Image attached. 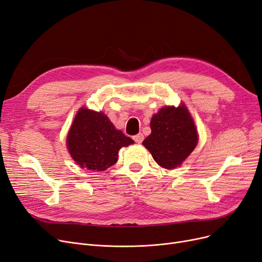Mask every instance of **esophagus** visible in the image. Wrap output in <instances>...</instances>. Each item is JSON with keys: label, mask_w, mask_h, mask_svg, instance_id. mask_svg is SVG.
Segmentation results:
<instances>
[{"label": "esophagus", "mask_w": 262, "mask_h": 262, "mask_svg": "<svg viewBox=\"0 0 262 262\" xmlns=\"http://www.w3.org/2000/svg\"><path fill=\"white\" fill-rule=\"evenodd\" d=\"M133 139L135 140V142H136V143H141V142L143 141V139H144V137H143V135H142V134H138V135L134 136V137H133Z\"/></svg>", "instance_id": "34e87169"}]
</instances>
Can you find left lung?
<instances>
[{"mask_svg": "<svg viewBox=\"0 0 262 262\" xmlns=\"http://www.w3.org/2000/svg\"><path fill=\"white\" fill-rule=\"evenodd\" d=\"M150 129L142 144L159 166L168 170L181 166L199 141L194 121L185 104L162 107L150 120Z\"/></svg>", "mask_w": 262, "mask_h": 262, "instance_id": "left-lung-1", "label": "left lung"}]
</instances>
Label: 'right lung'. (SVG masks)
<instances>
[{
  "mask_svg": "<svg viewBox=\"0 0 262 262\" xmlns=\"http://www.w3.org/2000/svg\"><path fill=\"white\" fill-rule=\"evenodd\" d=\"M134 143L104 113L80 108L67 137L73 160L82 169L105 171L118 161L119 149Z\"/></svg>",
  "mask_w": 262,
  "mask_h": 262,
  "instance_id": "right-lung-1",
  "label": "right lung"
}]
</instances>
